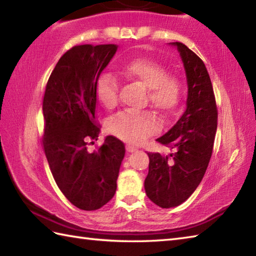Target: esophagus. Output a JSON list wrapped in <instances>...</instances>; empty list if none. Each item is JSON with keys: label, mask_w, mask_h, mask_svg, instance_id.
<instances>
[{"label": "esophagus", "mask_w": 256, "mask_h": 256, "mask_svg": "<svg viewBox=\"0 0 256 256\" xmlns=\"http://www.w3.org/2000/svg\"><path fill=\"white\" fill-rule=\"evenodd\" d=\"M126 150L128 152V153H133V152H136L138 148L133 145H126Z\"/></svg>", "instance_id": "1"}]
</instances>
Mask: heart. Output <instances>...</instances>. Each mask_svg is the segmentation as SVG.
<instances>
[{"label":"heart","mask_w":256,"mask_h":256,"mask_svg":"<svg viewBox=\"0 0 256 256\" xmlns=\"http://www.w3.org/2000/svg\"><path fill=\"white\" fill-rule=\"evenodd\" d=\"M122 78L143 86L148 101L162 116H168L178 106L182 96L180 82L167 74L166 69L148 58H135L118 67ZM118 81L110 72L102 74L96 84V96L100 104L110 110L118 103ZM158 120L152 112H120L106 122L108 132L128 143H140L156 133Z\"/></svg>","instance_id":"b5f03b06"}]
</instances>
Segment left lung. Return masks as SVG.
<instances>
[{"mask_svg":"<svg viewBox=\"0 0 256 256\" xmlns=\"http://www.w3.org/2000/svg\"><path fill=\"white\" fill-rule=\"evenodd\" d=\"M180 55L187 79L186 110L176 124L156 140L175 153H148V197L160 208H174L192 194L211 158L216 132V99L204 62L182 42H170Z\"/></svg>","mask_w":256,"mask_h":256,"instance_id":"1","label":"left lung"}]
</instances>
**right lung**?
Listing matches in <instances>:
<instances>
[{
    "label": "right lung",
    "mask_w": 256,
    "mask_h": 256,
    "mask_svg": "<svg viewBox=\"0 0 256 256\" xmlns=\"http://www.w3.org/2000/svg\"><path fill=\"white\" fill-rule=\"evenodd\" d=\"M116 50L112 44L72 47L57 62L42 101L48 164L64 197L81 210L100 209L113 198L125 155L124 144L113 136L96 152L86 150V140L100 134L96 81Z\"/></svg>",
    "instance_id": "right-lung-1"
}]
</instances>
